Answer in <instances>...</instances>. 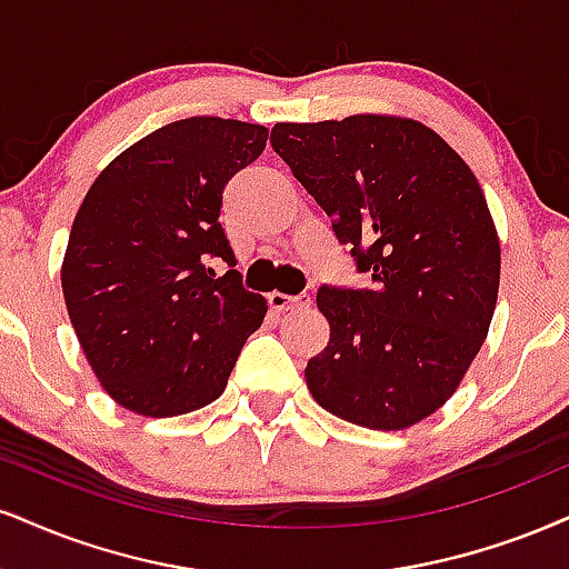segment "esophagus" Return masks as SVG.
I'll return each mask as SVG.
<instances>
[{
	"mask_svg": "<svg viewBox=\"0 0 569 569\" xmlns=\"http://www.w3.org/2000/svg\"><path fill=\"white\" fill-rule=\"evenodd\" d=\"M308 303H311V298L308 296H284V292H271L269 296V306L277 313L292 311V308H306Z\"/></svg>",
	"mask_w": 569,
	"mask_h": 569,
	"instance_id": "34e87169",
	"label": "esophagus"
}]
</instances>
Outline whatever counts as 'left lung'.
<instances>
[{
    "label": "left lung",
    "instance_id": "1",
    "mask_svg": "<svg viewBox=\"0 0 569 569\" xmlns=\"http://www.w3.org/2000/svg\"><path fill=\"white\" fill-rule=\"evenodd\" d=\"M271 147L371 273L367 290H319L329 342L306 367L313 401L369 430L422 422L465 380L499 298V231L478 179L401 116L277 123Z\"/></svg>",
    "mask_w": 569,
    "mask_h": 569
}]
</instances>
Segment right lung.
I'll list each match as a JSON object with an SVG mask.
<instances>
[{
  "mask_svg": "<svg viewBox=\"0 0 569 569\" xmlns=\"http://www.w3.org/2000/svg\"><path fill=\"white\" fill-rule=\"evenodd\" d=\"M266 139L231 118L173 121L110 160L76 213L60 271L70 325L104 392L139 417L216 401L263 325L269 306L242 290L219 213Z\"/></svg>",
  "mask_w": 569,
  "mask_h": 569,
  "instance_id": "obj_1",
  "label": "right lung"
}]
</instances>
